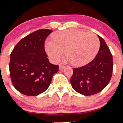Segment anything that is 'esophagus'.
<instances>
[{
	"mask_svg": "<svg viewBox=\"0 0 123 123\" xmlns=\"http://www.w3.org/2000/svg\"><path fill=\"white\" fill-rule=\"evenodd\" d=\"M65 68V66H64V65H61V64L59 65V70H62L64 69Z\"/></svg>",
	"mask_w": 123,
	"mask_h": 123,
	"instance_id": "34e87169",
	"label": "esophagus"
}]
</instances>
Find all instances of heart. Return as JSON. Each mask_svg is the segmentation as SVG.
Listing matches in <instances>:
<instances>
[{
  "label": "heart",
  "mask_w": 123,
  "mask_h": 123,
  "mask_svg": "<svg viewBox=\"0 0 123 123\" xmlns=\"http://www.w3.org/2000/svg\"><path fill=\"white\" fill-rule=\"evenodd\" d=\"M53 41H47L45 49L50 59L56 62L66 49L68 60L76 66H82L92 61L98 52L100 42L97 36L76 29L59 31Z\"/></svg>",
  "instance_id": "b5f03b06"
}]
</instances>
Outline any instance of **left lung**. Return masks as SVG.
Wrapping results in <instances>:
<instances>
[{
	"instance_id": "obj_1",
	"label": "left lung",
	"mask_w": 123,
	"mask_h": 123,
	"mask_svg": "<svg viewBox=\"0 0 123 123\" xmlns=\"http://www.w3.org/2000/svg\"><path fill=\"white\" fill-rule=\"evenodd\" d=\"M100 47L94 60L80 68H74L70 83L75 91L84 96L100 92L109 84L112 74V55L104 39L98 35Z\"/></svg>"
}]
</instances>
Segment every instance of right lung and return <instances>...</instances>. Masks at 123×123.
<instances>
[{
    "mask_svg": "<svg viewBox=\"0 0 123 123\" xmlns=\"http://www.w3.org/2000/svg\"><path fill=\"white\" fill-rule=\"evenodd\" d=\"M53 31L40 29L22 38L11 54L9 73L14 88L26 96H36L46 91L58 65L49 61L44 49L47 37Z\"/></svg>",
    "mask_w": 123,
    "mask_h": 123,
    "instance_id": "1",
    "label": "right lung"
}]
</instances>
